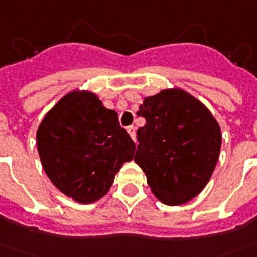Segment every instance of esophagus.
I'll return each instance as SVG.
<instances>
[{"label":"esophagus","instance_id":"obj_1","mask_svg":"<svg viewBox=\"0 0 257 257\" xmlns=\"http://www.w3.org/2000/svg\"><path fill=\"white\" fill-rule=\"evenodd\" d=\"M128 133L129 136L132 137V140H136V131H135V126H128Z\"/></svg>","mask_w":257,"mask_h":257}]
</instances>
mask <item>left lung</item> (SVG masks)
<instances>
[{
    "label": "left lung",
    "instance_id": "left-lung-1",
    "mask_svg": "<svg viewBox=\"0 0 257 257\" xmlns=\"http://www.w3.org/2000/svg\"><path fill=\"white\" fill-rule=\"evenodd\" d=\"M137 115L135 162L160 202L179 206L197 197L210 181L220 156L221 128L199 99L179 89L146 97Z\"/></svg>",
    "mask_w": 257,
    "mask_h": 257
}]
</instances>
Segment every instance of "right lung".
I'll list each match as a JSON object with an SVG mask.
<instances>
[{
    "mask_svg": "<svg viewBox=\"0 0 257 257\" xmlns=\"http://www.w3.org/2000/svg\"><path fill=\"white\" fill-rule=\"evenodd\" d=\"M36 140L50 181L85 205L106 195L136 150L118 114L89 90H72L60 98L39 125Z\"/></svg>",
    "mask_w": 257,
    "mask_h": 257,
    "instance_id": "obj_1",
    "label": "right lung"
}]
</instances>
